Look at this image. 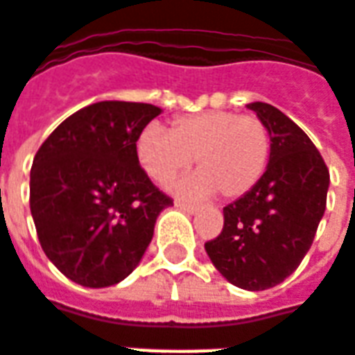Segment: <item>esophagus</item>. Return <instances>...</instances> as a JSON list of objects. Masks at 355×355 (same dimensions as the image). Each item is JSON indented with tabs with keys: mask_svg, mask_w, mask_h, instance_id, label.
I'll use <instances>...</instances> for the list:
<instances>
[{
	"mask_svg": "<svg viewBox=\"0 0 355 355\" xmlns=\"http://www.w3.org/2000/svg\"><path fill=\"white\" fill-rule=\"evenodd\" d=\"M175 207L180 209V211H184V213H190V215H193V213H198V211H200V207H198V205L184 203V201H175Z\"/></svg>",
	"mask_w": 355,
	"mask_h": 355,
	"instance_id": "obj_1",
	"label": "esophagus"
}]
</instances>
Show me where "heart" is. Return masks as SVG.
Instances as JSON below:
<instances>
[{"mask_svg": "<svg viewBox=\"0 0 355 355\" xmlns=\"http://www.w3.org/2000/svg\"><path fill=\"white\" fill-rule=\"evenodd\" d=\"M272 142L262 121L228 110H211L173 119L169 132L148 125L137 139L140 167L157 184H169L196 163L200 171L180 180L186 198L239 200L264 177Z\"/></svg>", "mask_w": 355, "mask_h": 355, "instance_id": "1", "label": "heart"}]
</instances>
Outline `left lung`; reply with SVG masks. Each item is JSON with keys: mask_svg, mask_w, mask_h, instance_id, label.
Returning a JSON list of instances; mask_svg holds the SVG:
<instances>
[{"mask_svg": "<svg viewBox=\"0 0 355 355\" xmlns=\"http://www.w3.org/2000/svg\"><path fill=\"white\" fill-rule=\"evenodd\" d=\"M270 135L264 177L224 207L220 236L205 243L209 259L236 287L264 291L289 277L312 245L325 213L329 169L300 127L266 102H251Z\"/></svg>", "mask_w": 355, "mask_h": 355, "instance_id": "8db88e82", "label": "left lung"}]
</instances>
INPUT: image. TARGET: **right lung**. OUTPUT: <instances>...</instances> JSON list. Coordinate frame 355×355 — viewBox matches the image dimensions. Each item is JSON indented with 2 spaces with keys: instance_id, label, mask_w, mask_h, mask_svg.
Wrapping results in <instances>:
<instances>
[{
  "instance_id": "add662e5",
  "label": "right lung",
  "mask_w": 355,
  "mask_h": 355,
  "mask_svg": "<svg viewBox=\"0 0 355 355\" xmlns=\"http://www.w3.org/2000/svg\"><path fill=\"white\" fill-rule=\"evenodd\" d=\"M162 108L104 101L66 117L30 171V211L47 254L83 287L116 285L135 268L173 200L152 184L137 139Z\"/></svg>"
}]
</instances>
